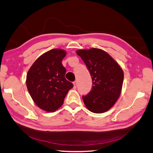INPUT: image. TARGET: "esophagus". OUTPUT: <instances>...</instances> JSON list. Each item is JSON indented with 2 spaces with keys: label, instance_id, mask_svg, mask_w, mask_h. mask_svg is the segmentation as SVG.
Returning <instances> with one entry per match:
<instances>
[{
  "label": "esophagus",
  "instance_id": "esophagus-1",
  "mask_svg": "<svg viewBox=\"0 0 153 153\" xmlns=\"http://www.w3.org/2000/svg\"><path fill=\"white\" fill-rule=\"evenodd\" d=\"M76 88H77V82L75 81L74 82V88L76 89Z\"/></svg>",
  "mask_w": 153,
  "mask_h": 153
}]
</instances>
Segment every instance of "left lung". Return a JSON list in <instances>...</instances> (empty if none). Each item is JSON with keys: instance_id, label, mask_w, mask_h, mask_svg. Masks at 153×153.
<instances>
[{"instance_id": "left-lung-1", "label": "left lung", "mask_w": 153, "mask_h": 153, "mask_svg": "<svg viewBox=\"0 0 153 153\" xmlns=\"http://www.w3.org/2000/svg\"><path fill=\"white\" fill-rule=\"evenodd\" d=\"M86 64L92 80V90L82 96L86 107L91 112L101 113L113 107L121 94L123 71L105 51L99 48L76 51Z\"/></svg>"}]
</instances>
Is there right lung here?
I'll use <instances>...</instances> for the list:
<instances>
[{
	"instance_id": "1",
	"label": "right lung",
	"mask_w": 153,
	"mask_h": 153,
	"mask_svg": "<svg viewBox=\"0 0 153 153\" xmlns=\"http://www.w3.org/2000/svg\"><path fill=\"white\" fill-rule=\"evenodd\" d=\"M66 55L62 49H52L41 55L30 67L26 85L31 97L41 109L54 112L63 105L74 85L65 77L61 61Z\"/></svg>"
}]
</instances>
